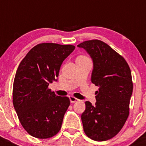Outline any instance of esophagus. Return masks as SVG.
<instances>
[{
  "label": "esophagus",
  "instance_id": "34e87169",
  "mask_svg": "<svg viewBox=\"0 0 146 146\" xmlns=\"http://www.w3.org/2000/svg\"><path fill=\"white\" fill-rule=\"evenodd\" d=\"M69 99H70V103H75V102H77V101H79V99H76V98H75L74 96H69Z\"/></svg>",
  "mask_w": 146,
  "mask_h": 146
}]
</instances>
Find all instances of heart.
Listing matches in <instances>:
<instances>
[{
    "label": "heart",
    "instance_id": "1",
    "mask_svg": "<svg viewBox=\"0 0 146 146\" xmlns=\"http://www.w3.org/2000/svg\"><path fill=\"white\" fill-rule=\"evenodd\" d=\"M78 58H85V56H78Z\"/></svg>",
    "mask_w": 146,
    "mask_h": 146
}]
</instances>
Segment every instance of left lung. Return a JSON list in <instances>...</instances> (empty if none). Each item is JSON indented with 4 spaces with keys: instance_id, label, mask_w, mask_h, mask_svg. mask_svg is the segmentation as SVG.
I'll return each mask as SVG.
<instances>
[{
    "instance_id": "8db88e82",
    "label": "left lung",
    "mask_w": 146,
    "mask_h": 146,
    "mask_svg": "<svg viewBox=\"0 0 146 146\" xmlns=\"http://www.w3.org/2000/svg\"><path fill=\"white\" fill-rule=\"evenodd\" d=\"M78 47L92 59L91 81L99 87L95 105L85 102L81 115L84 131L96 141L108 140L122 129L129 116L133 92L131 70L125 59L102 41H85Z\"/></svg>"
}]
</instances>
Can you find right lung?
<instances>
[{
	"label": "right lung",
	"mask_w": 146,
	"mask_h": 146,
	"mask_svg": "<svg viewBox=\"0 0 146 146\" xmlns=\"http://www.w3.org/2000/svg\"><path fill=\"white\" fill-rule=\"evenodd\" d=\"M74 50L70 45L38 44L18 66L12 91L14 108L22 127L33 137L48 139L60 130L70 100L47 87L57 81L63 61Z\"/></svg>",
	"instance_id": "add662e5"
}]
</instances>
